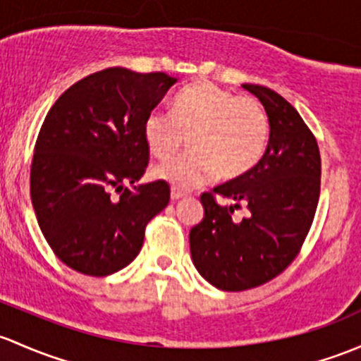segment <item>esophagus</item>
<instances>
[{
	"instance_id": "1",
	"label": "esophagus",
	"mask_w": 361,
	"mask_h": 361,
	"mask_svg": "<svg viewBox=\"0 0 361 361\" xmlns=\"http://www.w3.org/2000/svg\"><path fill=\"white\" fill-rule=\"evenodd\" d=\"M187 195H188L187 192H181V190H178V188H171V199L173 200L183 199V197H187Z\"/></svg>"
}]
</instances>
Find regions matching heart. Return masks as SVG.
<instances>
[{"label":"heart","mask_w":361,"mask_h":361,"mask_svg":"<svg viewBox=\"0 0 361 361\" xmlns=\"http://www.w3.org/2000/svg\"><path fill=\"white\" fill-rule=\"evenodd\" d=\"M187 135L190 152L154 169L155 178L185 190L216 173L231 180L254 168L267 150L270 119L256 98L197 82L178 94L173 112L152 109L143 123L147 147L159 159L176 154Z\"/></svg>","instance_id":"obj_1"}]
</instances>
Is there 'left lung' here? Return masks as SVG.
I'll list each match as a JSON object with an SVG mask.
<instances>
[{
    "label": "left lung",
    "instance_id": "8db88e82",
    "mask_svg": "<svg viewBox=\"0 0 361 361\" xmlns=\"http://www.w3.org/2000/svg\"><path fill=\"white\" fill-rule=\"evenodd\" d=\"M263 104L270 140L254 168L200 195L204 219L190 230L197 271L221 290L259 287L295 259L320 197L322 161L317 138L279 93L244 85ZM231 200L219 204L217 197ZM248 207L242 220L235 209Z\"/></svg>",
    "mask_w": 361,
    "mask_h": 361
}]
</instances>
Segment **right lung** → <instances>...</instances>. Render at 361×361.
I'll return each mask as SVG.
<instances>
[{
    "label": "right lung",
    "mask_w": 361,
    "mask_h": 361,
    "mask_svg": "<svg viewBox=\"0 0 361 361\" xmlns=\"http://www.w3.org/2000/svg\"><path fill=\"white\" fill-rule=\"evenodd\" d=\"M164 72L109 67L60 94L37 135L30 200L53 252L72 270L107 276L138 256L147 223L169 202L149 166L143 123L173 88Z\"/></svg>",
    "instance_id": "1"
}]
</instances>
